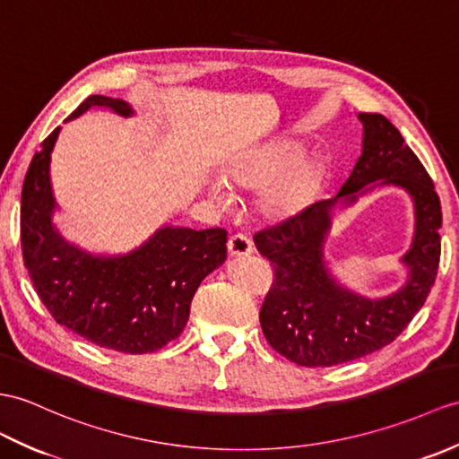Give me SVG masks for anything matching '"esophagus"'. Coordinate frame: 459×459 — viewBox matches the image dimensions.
<instances>
[{
  "instance_id": "1",
  "label": "esophagus",
  "mask_w": 459,
  "mask_h": 459,
  "mask_svg": "<svg viewBox=\"0 0 459 459\" xmlns=\"http://www.w3.org/2000/svg\"><path fill=\"white\" fill-rule=\"evenodd\" d=\"M229 254L232 258H242V255L252 254V242L244 234H232L229 238Z\"/></svg>"
}]
</instances>
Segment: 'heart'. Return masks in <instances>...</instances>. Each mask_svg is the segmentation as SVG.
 Wrapping results in <instances>:
<instances>
[{
	"instance_id": "obj_1",
	"label": "heart",
	"mask_w": 459,
	"mask_h": 459,
	"mask_svg": "<svg viewBox=\"0 0 459 459\" xmlns=\"http://www.w3.org/2000/svg\"><path fill=\"white\" fill-rule=\"evenodd\" d=\"M303 157L299 144H280L260 156L229 169L227 181L237 189L264 191L262 211L270 219L283 221L301 212L321 181V168L311 158ZM212 195L222 199L221 189L212 186Z\"/></svg>"
}]
</instances>
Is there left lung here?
<instances>
[{
  "label": "left lung",
  "mask_w": 459,
  "mask_h": 459,
  "mask_svg": "<svg viewBox=\"0 0 459 459\" xmlns=\"http://www.w3.org/2000/svg\"><path fill=\"white\" fill-rule=\"evenodd\" d=\"M358 119L364 125L361 154L338 194L254 234L255 248L275 273L260 311L264 336L297 366H338L391 344L419 313L438 273L442 209L429 172L387 117L359 113ZM379 185H397L411 195L415 234L402 259L408 281L371 300L333 278L324 242L333 212Z\"/></svg>",
  "instance_id": "obj_1"
}]
</instances>
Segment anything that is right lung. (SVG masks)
I'll return each mask as SVG.
<instances>
[{
	"mask_svg": "<svg viewBox=\"0 0 459 459\" xmlns=\"http://www.w3.org/2000/svg\"><path fill=\"white\" fill-rule=\"evenodd\" d=\"M91 108L133 117L123 100L90 95L66 121ZM56 126L30 160L21 194V247L25 268L52 318L95 346L148 354L184 333L191 299L227 260V230L160 227L126 254H91L56 229L58 204L50 184Z\"/></svg>",
	"mask_w": 459,
	"mask_h": 459,
	"instance_id": "add662e5",
	"label": "right lung"
}]
</instances>
